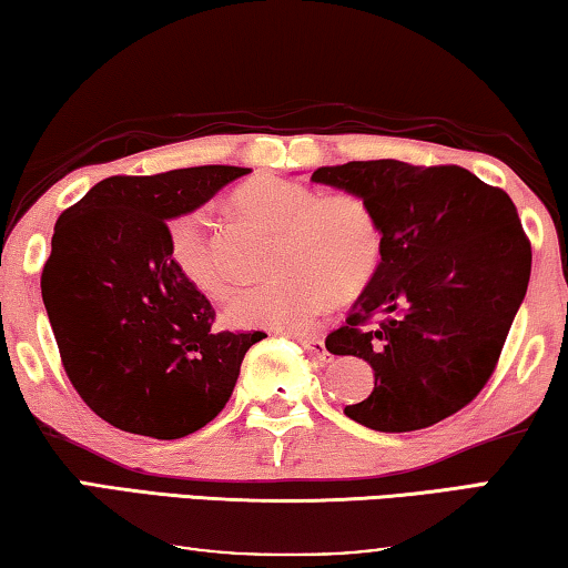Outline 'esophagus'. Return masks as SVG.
Listing matches in <instances>:
<instances>
[{
  "instance_id": "1",
  "label": "esophagus",
  "mask_w": 568,
  "mask_h": 568,
  "mask_svg": "<svg viewBox=\"0 0 568 568\" xmlns=\"http://www.w3.org/2000/svg\"><path fill=\"white\" fill-rule=\"evenodd\" d=\"M300 343H302L304 351H307L312 357H320V361H325V357L329 355V353H327V347H325V339L317 337V335H312V337H300Z\"/></svg>"
}]
</instances>
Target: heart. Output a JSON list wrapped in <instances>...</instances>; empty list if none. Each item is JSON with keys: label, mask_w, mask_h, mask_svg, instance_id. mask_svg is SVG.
<instances>
[{"label": "heart", "mask_w": 568, "mask_h": 568, "mask_svg": "<svg viewBox=\"0 0 568 568\" xmlns=\"http://www.w3.org/2000/svg\"><path fill=\"white\" fill-rule=\"evenodd\" d=\"M239 211L278 233L272 268L278 274L235 296L229 320L235 327H310L329 302H351L368 290L383 261V229L368 200L353 193L317 195L307 185L258 180L233 197ZM174 272L207 300H225L231 278L215 264L205 223L182 215L170 229Z\"/></svg>", "instance_id": "heart-1"}]
</instances>
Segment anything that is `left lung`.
<instances>
[{"mask_svg":"<svg viewBox=\"0 0 568 568\" xmlns=\"http://www.w3.org/2000/svg\"><path fill=\"white\" fill-rule=\"evenodd\" d=\"M312 180L368 200L383 229L378 274L325 339L375 373L345 414L388 434L457 414L490 381L528 290L530 241L513 200L457 164L347 162Z\"/></svg>","mask_w":568,"mask_h":568,"instance_id":"left-lung-1","label":"left lung"}]
</instances>
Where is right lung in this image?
<instances>
[{"mask_svg": "<svg viewBox=\"0 0 568 568\" xmlns=\"http://www.w3.org/2000/svg\"><path fill=\"white\" fill-rule=\"evenodd\" d=\"M248 168L205 164L101 180L58 217L40 290L60 361L93 414L180 439L223 412L264 333H217L215 310L174 272L168 221Z\"/></svg>", "mask_w": 568, "mask_h": 568, "instance_id": "obj_1", "label": "right lung"}]
</instances>
